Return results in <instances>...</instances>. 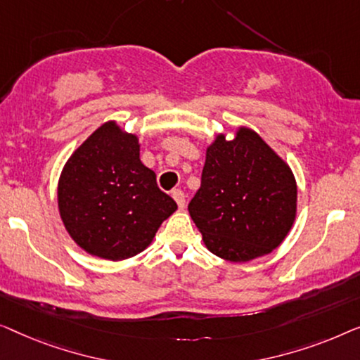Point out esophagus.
Wrapping results in <instances>:
<instances>
[{
	"label": "esophagus",
	"instance_id": "1",
	"mask_svg": "<svg viewBox=\"0 0 360 360\" xmlns=\"http://www.w3.org/2000/svg\"><path fill=\"white\" fill-rule=\"evenodd\" d=\"M173 199L176 200V204H178V207L179 209L182 210L186 207V197H184V192L182 191H179V189H176V191H173Z\"/></svg>",
	"mask_w": 360,
	"mask_h": 360
}]
</instances>
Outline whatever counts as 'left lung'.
I'll return each instance as SVG.
<instances>
[{"label": "left lung", "mask_w": 360, "mask_h": 360, "mask_svg": "<svg viewBox=\"0 0 360 360\" xmlns=\"http://www.w3.org/2000/svg\"><path fill=\"white\" fill-rule=\"evenodd\" d=\"M189 214L207 250L221 259L271 255L295 221V176L252 129L241 125L231 140L217 134Z\"/></svg>", "instance_id": "left-lung-1"}]
</instances>
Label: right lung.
I'll return each mask as SVG.
<instances>
[{
	"label": "right lung",
	"instance_id": "add662e5",
	"mask_svg": "<svg viewBox=\"0 0 360 360\" xmlns=\"http://www.w3.org/2000/svg\"><path fill=\"white\" fill-rule=\"evenodd\" d=\"M65 230L88 255L122 261L146 250L178 209L140 161L139 135L115 120L96 129L65 163L58 179Z\"/></svg>",
	"mask_w": 360,
	"mask_h": 360
}]
</instances>
